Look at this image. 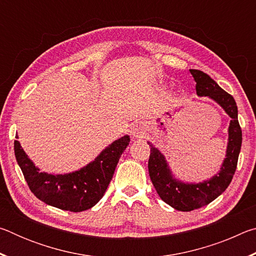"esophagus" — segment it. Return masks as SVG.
I'll list each match as a JSON object with an SVG mask.
<instances>
[{
  "instance_id": "34e87169",
  "label": "esophagus",
  "mask_w": 256,
  "mask_h": 256,
  "mask_svg": "<svg viewBox=\"0 0 256 256\" xmlns=\"http://www.w3.org/2000/svg\"><path fill=\"white\" fill-rule=\"evenodd\" d=\"M131 133H132L133 138H144L146 136V130L144 124L138 123V124L133 125L132 128H131Z\"/></svg>"
}]
</instances>
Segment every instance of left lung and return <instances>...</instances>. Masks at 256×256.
<instances>
[{"instance_id":"obj_1","label":"left lung","mask_w":256,"mask_h":256,"mask_svg":"<svg viewBox=\"0 0 256 256\" xmlns=\"http://www.w3.org/2000/svg\"><path fill=\"white\" fill-rule=\"evenodd\" d=\"M190 72L196 82L198 96L209 97L219 104L230 116L232 120L228 128L226 158L220 172L202 183H183L174 178L164 156L152 144L148 142L150 146L148 168L151 182L160 198L178 211H192L204 206L226 190L235 174L242 146V130L238 123L235 99L220 88L206 73L200 70H190Z\"/></svg>"}]
</instances>
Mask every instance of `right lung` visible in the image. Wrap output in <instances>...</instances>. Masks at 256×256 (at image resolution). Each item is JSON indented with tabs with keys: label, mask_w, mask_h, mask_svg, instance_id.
I'll return each instance as SVG.
<instances>
[{
	"label": "right lung",
	"mask_w": 256,
	"mask_h": 256,
	"mask_svg": "<svg viewBox=\"0 0 256 256\" xmlns=\"http://www.w3.org/2000/svg\"><path fill=\"white\" fill-rule=\"evenodd\" d=\"M128 144L130 136H124L104 149L94 162L64 175L40 172L16 140L14 154L30 190L40 201L62 210L81 212L97 204L104 196Z\"/></svg>",
	"instance_id": "1"
}]
</instances>
